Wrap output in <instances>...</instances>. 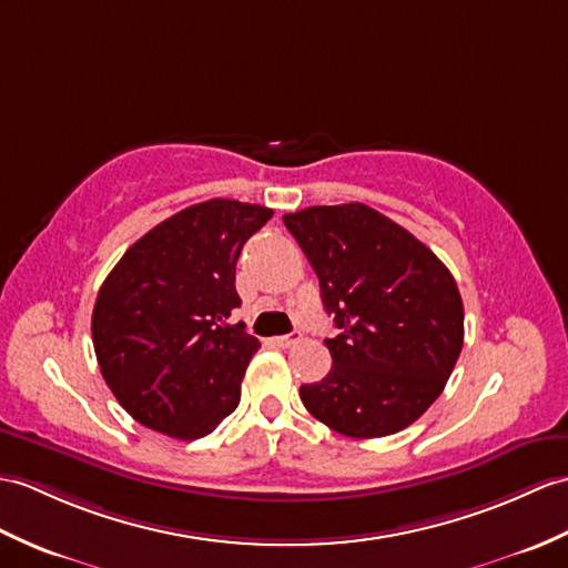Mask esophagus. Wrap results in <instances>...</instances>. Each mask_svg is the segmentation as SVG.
I'll return each instance as SVG.
<instances>
[{"label": "esophagus", "instance_id": "esophagus-1", "mask_svg": "<svg viewBox=\"0 0 568 568\" xmlns=\"http://www.w3.org/2000/svg\"><path fill=\"white\" fill-rule=\"evenodd\" d=\"M297 341H300V334H285V336H275L273 344L281 348H290L293 344H297Z\"/></svg>", "mask_w": 568, "mask_h": 568}]
</instances>
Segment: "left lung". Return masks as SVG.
<instances>
[{
  "mask_svg": "<svg viewBox=\"0 0 568 568\" xmlns=\"http://www.w3.org/2000/svg\"><path fill=\"white\" fill-rule=\"evenodd\" d=\"M320 278L338 336L332 371L300 387L307 412L348 438L412 426L440 397L465 341L453 273L412 232L363 203L283 215Z\"/></svg>",
  "mask_w": 568,
  "mask_h": 568,
  "instance_id": "obj_1",
  "label": "left lung"
}]
</instances>
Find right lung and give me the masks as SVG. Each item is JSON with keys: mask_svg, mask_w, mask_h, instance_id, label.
I'll return each instance as SVG.
<instances>
[{"mask_svg": "<svg viewBox=\"0 0 568 568\" xmlns=\"http://www.w3.org/2000/svg\"><path fill=\"white\" fill-rule=\"evenodd\" d=\"M271 207L213 197L156 224L103 281L91 338L105 385L138 424L179 440L213 433L242 397L258 338L230 324L236 258Z\"/></svg>", "mask_w": 568, "mask_h": 568, "instance_id": "right-lung-1", "label": "right lung"}]
</instances>
